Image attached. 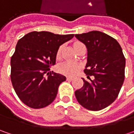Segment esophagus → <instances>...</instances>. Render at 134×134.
<instances>
[{
	"instance_id": "34e87169",
	"label": "esophagus",
	"mask_w": 134,
	"mask_h": 134,
	"mask_svg": "<svg viewBox=\"0 0 134 134\" xmlns=\"http://www.w3.org/2000/svg\"><path fill=\"white\" fill-rule=\"evenodd\" d=\"M66 79H67V80H73V77H67Z\"/></svg>"
}]
</instances>
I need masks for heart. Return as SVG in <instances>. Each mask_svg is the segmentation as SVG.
<instances>
[{
	"instance_id": "1",
	"label": "heart",
	"mask_w": 134,
	"mask_h": 134,
	"mask_svg": "<svg viewBox=\"0 0 134 134\" xmlns=\"http://www.w3.org/2000/svg\"><path fill=\"white\" fill-rule=\"evenodd\" d=\"M79 44H80V42L75 43V48H76V47ZM61 51H62V47H60L58 49V51L57 54V57H59V56L61 54ZM80 65L78 63H74V62H69V61H65L63 63H61L58 65V70L59 72L65 75H68V76L75 75L76 73H77V71L80 70Z\"/></svg>"
}]
</instances>
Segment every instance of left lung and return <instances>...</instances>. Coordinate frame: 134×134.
Returning <instances> with one entry per match:
<instances>
[{"label":"left lung","instance_id":"1","mask_svg":"<svg viewBox=\"0 0 134 134\" xmlns=\"http://www.w3.org/2000/svg\"><path fill=\"white\" fill-rule=\"evenodd\" d=\"M75 37L87 48V63L84 72L94 76L83 87L75 91L80 105L90 110L104 109L116 100L125 80V58L116 39L100 31L76 34Z\"/></svg>","mask_w":134,"mask_h":134}]
</instances>
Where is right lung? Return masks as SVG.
Wrapping results in <instances>:
<instances>
[{"mask_svg": "<svg viewBox=\"0 0 134 134\" xmlns=\"http://www.w3.org/2000/svg\"><path fill=\"white\" fill-rule=\"evenodd\" d=\"M73 37L74 34L34 31L18 40L11 57L10 77L15 93L24 104L39 109L54 101L59 84L66 77L48 71L56 63L59 46Z\"/></svg>", "mask_w": 134, "mask_h": 134, "instance_id": "add662e5", "label": "right lung"}]
</instances>
